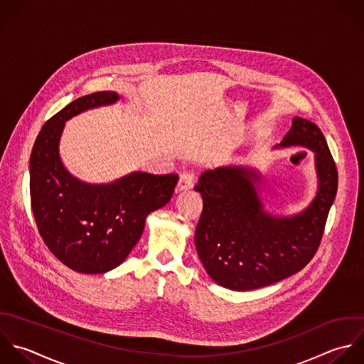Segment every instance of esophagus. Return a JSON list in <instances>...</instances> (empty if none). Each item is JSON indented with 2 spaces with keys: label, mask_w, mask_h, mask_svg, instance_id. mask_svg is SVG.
Here are the masks:
<instances>
[{
  "label": "esophagus",
  "mask_w": 364,
  "mask_h": 364,
  "mask_svg": "<svg viewBox=\"0 0 364 364\" xmlns=\"http://www.w3.org/2000/svg\"><path fill=\"white\" fill-rule=\"evenodd\" d=\"M194 180H196L194 173H191V171H184V173H181L180 180H178V183H177V191H187V190L193 188Z\"/></svg>",
  "instance_id": "obj_1"
}]
</instances>
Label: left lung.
<instances>
[{
    "instance_id": "8db88e82",
    "label": "left lung",
    "mask_w": 364,
    "mask_h": 364,
    "mask_svg": "<svg viewBox=\"0 0 364 364\" xmlns=\"http://www.w3.org/2000/svg\"><path fill=\"white\" fill-rule=\"evenodd\" d=\"M314 151L318 188L301 211L271 213L261 196V171L252 166H220L204 171L194 187L203 198L196 250L210 278L231 291L279 282L314 258L338 191V170L325 136L311 120L294 117L275 149Z\"/></svg>"
}]
</instances>
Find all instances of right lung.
<instances>
[{"label":"right lung","mask_w":364,"mask_h":364,"mask_svg":"<svg viewBox=\"0 0 364 364\" xmlns=\"http://www.w3.org/2000/svg\"><path fill=\"white\" fill-rule=\"evenodd\" d=\"M120 100L113 90L82 96L41 129L29 159V193L38 231L50 252L80 274H105L124 262L140 240L146 218L164 207L177 174L132 171L109 183H87L63 164L59 144L65 123Z\"/></svg>","instance_id":"right-lung-1"}]
</instances>
